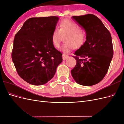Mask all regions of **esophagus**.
Masks as SVG:
<instances>
[{
    "instance_id": "obj_1",
    "label": "esophagus",
    "mask_w": 124,
    "mask_h": 124,
    "mask_svg": "<svg viewBox=\"0 0 124 124\" xmlns=\"http://www.w3.org/2000/svg\"><path fill=\"white\" fill-rule=\"evenodd\" d=\"M62 59L63 60V61H65V60H66L68 57V55H65V54H62Z\"/></svg>"
}]
</instances>
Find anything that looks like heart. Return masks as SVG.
Masks as SVG:
<instances>
[{
  "label": "heart",
  "instance_id": "1",
  "mask_svg": "<svg viewBox=\"0 0 124 124\" xmlns=\"http://www.w3.org/2000/svg\"><path fill=\"white\" fill-rule=\"evenodd\" d=\"M62 37L65 38V42L61 48L63 53H68L73 48H78L85 43L86 36L82 31V28L76 22L69 19L62 20L59 25V29L55 27L52 35V42L53 46L59 47Z\"/></svg>",
  "mask_w": 124,
  "mask_h": 124
}]
</instances>
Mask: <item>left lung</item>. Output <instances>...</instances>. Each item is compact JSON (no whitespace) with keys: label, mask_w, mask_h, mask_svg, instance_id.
<instances>
[{"label":"left lung","mask_w":124,"mask_h":124,"mask_svg":"<svg viewBox=\"0 0 124 124\" xmlns=\"http://www.w3.org/2000/svg\"><path fill=\"white\" fill-rule=\"evenodd\" d=\"M72 17L85 29L86 40L73 56L77 64L71 70V74L80 85H95L106 75L113 57L111 33L95 15L88 14Z\"/></svg>","instance_id":"left-lung-1"}]
</instances>
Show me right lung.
Here are the masks:
<instances>
[{"mask_svg":"<svg viewBox=\"0 0 124 124\" xmlns=\"http://www.w3.org/2000/svg\"><path fill=\"white\" fill-rule=\"evenodd\" d=\"M58 20L57 16L30 18L15 36L12 61L19 76L29 84L46 83L62 62V54L52 42Z\"/></svg>","mask_w":124,"mask_h":124,"instance_id":"obj_1","label":"right lung"}]
</instances>
